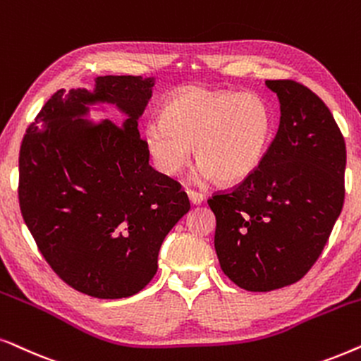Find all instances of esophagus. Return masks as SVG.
Masks as SVG:
<instances>
[{"instance_id": "34e87169", "label": "esophagus", "mask_w": 361, "mask_h": 361, "mask_svg": "<svg viewBox=\"0 0 361 361\" xmlns=\"http://www.w3.org/2000/svg\"><path fill=\"white\" fill-rule=\"evenodd\" d=\"M186 193H188V198L191 201V204H201L203 203L204 196L198 193V191H193V190H186Z\"/></svg>"}]
</instances>
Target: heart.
I'll use <instances>...</instances> for the list:
<instances>
[{"label": "heart", "instance_id": "heart-1", "mask_svg": "<svg viewBox=\"0 0 361 361\" xmlns=\"http://www.w3.org/2000/svg\"><path fill=\"white\" fill-rule=\"evenodd\" d=\"M272 128L271 105L262 95L183 87L166 100L161 120L147 125L143 143L165 175H176L195 145L201 175L236 183L261 165Z\"/></svg>", "mask_w": 361, "mask_h": 361}]
</instances>
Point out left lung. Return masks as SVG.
I'll use <instances>...</instances> for the list:
<instances>
[{
    "label": "left lung",
    "mask_w": 361,
    "mask_h": 361,
    "mask_svg": "<svg viewBox=\"0 0 361 361\" xmlns=\"http://www.w3.org/2000/svg\"><path fill=\"white\" fill-rule=\"evenodd\" d=\"M266 85L281 102L276 137L252 175L208 198L221 269L252 292L300 281L324 251L345 200L347 148L329 107L297 80Z\"/></svg>",
    "instance_id": "left-lung-1"
}]
</instances>
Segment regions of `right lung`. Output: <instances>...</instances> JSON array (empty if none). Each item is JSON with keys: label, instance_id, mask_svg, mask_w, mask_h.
I'll return each instance as SVG.
<instances>
[{"label": "right lung", "instance_id": "right-lung-1", "mask_svg": "<svg viewBox=\"0 0 361 361\" xmlns=\"http://www.w3.org/2000/svg\"><path fill=\"white\" fill-rule=\"evenodd\" d=\"M153 79L104 75L95 90H57L26 128L19 148V208L42 257L72 289L97 299L140 292L190 200L148 165L138 133ZM90 102L115 103L123 126L74 119Z\"/></svg>", "mask_w": 361, "mask_h": 361}]
</instances>
